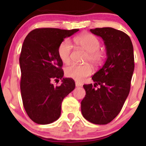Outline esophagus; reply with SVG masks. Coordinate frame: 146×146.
<instances>
[{"mask_svg": "<svg viewBox=\"0 0 146 146\" xmlns=\"http://www.w3.org/2000/svg\"><path fill=\"white\" fill-rule=\"evenodd\" d=\"M75 86H76V87H79V86H81L82 84L80 82H75Z\"/></svg>", "mask_w": 146, "mask_h": 146, "instance_id": "esophagus-1", "label": "esophagus"}]
</instances>
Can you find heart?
Listing matches in <instances>:
<instances>
[{"label":"heart","mask_w":146,"mask_h":146,"mask_svg":"<svg viewBox=\"0 0 146 146\" xmlns=\"http://www.w3.org/2000/svg\"><path fill=\"white\" fill-rule=\"evenodd\" d=\"M75 42L79 47L82 48L87 53L86 61L94 65H100L104 59V53L100 49V41L90 33H83L75 38ZM73 46L69 40H64L58 46V56L64 63H68L71 60V54ZM92 68L90 65H78L75 64L68 65L65 68V74L68 78L74 79L76 81H82L86 77L91 74Z\"/></svg>","instance_id":"heart-1"}]
</instances>
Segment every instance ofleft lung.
I'll return each instance as SVG.
<instances>
[{"instance_id": "left-lung-1", "label": "left lung", "mask_w": 146, "mask_h": 146, "mask_svg": "<svg viewBox=\"0 0 146 146\" xmlns=\"http://www.w3.org/2000/svg\"><path fill=\"white\" fill-rule=\"evenodd\" d=\"M90 31L103 39L107 59L92 77L94 84L83 86L86 95L81 110L88 121L104 125L118 115L128 96L135 68L133 46L130 37L119 30L103 27Z\"/></svg>"}]
</instances>
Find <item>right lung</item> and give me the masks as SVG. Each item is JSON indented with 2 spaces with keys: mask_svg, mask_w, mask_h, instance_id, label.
Returning <instances> with one entry per match:
<instances>
[{
  "mask_svg": "<svg viewBox=\"0 0 146 146\" xmlns=\"http://www.w3.org/2000/svg\"><path fill=\"white\" fill-rule=\"evenodd\" d=\"M78 31L36 29L23 42L19 58L21 96L25 111L35 123L44 125L56 121L64 98L74 90L73 80L62 78L63 63L58 50L64 38ZM59 78L63 83L55 87L51 81Z\"/></svg>",
  "mask_w": 146,
  "mask_h": 146,
  "instance_id": "obj_1",
  "label": "right lung"
}]
</instances>
